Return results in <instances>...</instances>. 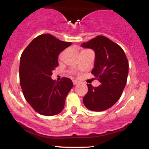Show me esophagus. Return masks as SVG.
<instances>
[{
	"label": "esophagus",
	"mask_w": 149,
	"mask_h": 149,
	"mask_svg": "<svg viewBox=\"0 0 149 149\" xmlns=\"http://www.w3.org/2000/svg\"><path fill=\"white\" fill-rule=\"evenodd\" d=\"M73 85H77L78 83V80H73Z\"/></svg>",
	"instance_id": "esophagus-1"
}]
</instances>
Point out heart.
Segmentation results:
<instances>
[{
	"instance_id": "b5f03b06",
	"label": "heart",
	"mask_w": 149,
	"mask_h": 149,
	"mask_svg": "<svg viewBox=\"0 0 149 149\" xmlns=\"http://www.w3.org/2000/svg\"><path fill=\"white\" fill-rule=\"evenodd\" d=\"M61 57V55H60V57Z\"/></svg>"
}]
</instances>
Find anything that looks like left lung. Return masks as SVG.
<instances>
[{
	"label": "left lung",
	"mask_w": 149,
	"mask_h": 149,
	"mask_svg": "<svg viewBox=\"0 0 149 149\" xmlns=\"http://www.w3.org/2000/svg\"><path fill=\"white\" fill-rule=\"evenodd\" d=\"M81 46L95 52L92 73L101 83L97 88L88 84L83 104L90 111H103L113 106L122 95L129 71L127 59L123 49L103 36L83 42Z\"/></svg>",
	"instance_id": "8db88e82"
}]
</instances>
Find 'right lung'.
Wrapping results in <instances>:
<instances>
[{
	"mask_svg": "<svg viewBox=\"0 0 149 149\" xmlns=\"http://www.w3.org/2000/svg\"><path fill=\"white\" fill-rule=\"evenodd\" d=\"M71 42L61 41L50 34L34 38L22 52L19 79L24 96L36 111L41 115H57L63 110L73 83L68 78L60 81L51 78L57 67L58 56Z\"/></svg>",
	"mask_w": 149,
	"mask_h": 149,
	"instance_id": "add662e5",
	"label": "right lung"
}]
</instances>
